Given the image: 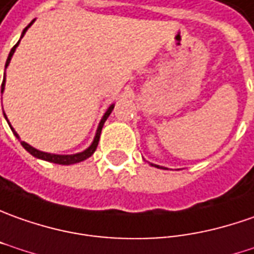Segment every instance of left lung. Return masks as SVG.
<instances>
[{
    "label": "left lung",
    "instance_id": "1",
    "mask_svg": "<svg viewBox=\"0 0 254 254\" xmlns=\"http://www.w3.org/2000/svg\"><path fill=\"white\" fill-rule=\"evenodd\" d=\"M152 166H156V168H161V169H165V168H162V166H158V165H152Z\"/></svg>",
    "mask_w": 254,
    "mask_h": 254
}]
</instances>
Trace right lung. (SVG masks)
I'll use <instances>...</instances> for the list:
<instances>
[{
	"instance_id": "add662e5",
	"label": "right lung",
	"mask_w": 254,
	"mask_h": 254,
	"mask_svg": "<svg viewBox=\"0 0 254 254\" xmlns=\"http://www.w3.org/2000/svg\"><path fill=\"white\" fill-rule=\"evenodd\" d=\"M35 22V19L32 20L30 23H29L26 28L23 29V32H22V36H20V39L23 37V35L26 33V30H28V28H30V25ZM20 42V40H19ZM19 42L15 44L13 47L11 49V52H9V56H8V60H6V63H5V68L9 65V61H11L12 56H13V53H15V49L18 47V44H19ZM4 88H5V76H4V81H2V85H1V92H4ZM113 107H115V105H112V106L109 107L106 110V113H105V116L102 117V120H100L99 123V127H98V130H96V135H95V138H93V142H92L91 145H89V148H86L85 151H82V152H79V154H74V155H56V154H49V152H43V151H39V149H36V148H33L32 145H29L28 142H25V141H20V144H22V147L25 148L26 151H28L29 154L33 155L35 158H39V159H43V161H47V162H53V163H59V165H72V163H78V162H82V161H85L86 158H89L95 151H96V147H98V142H99V138H100V132H102V127H103V124H105V122L107 120V117L110 116V113H112V110H113ZM5 116V115H4ZM5 119H6V116H5ZM6 122H8V119H6ZM8 124H9V122H8ZM9 127H11V124H9ZM11 130L13 131V134L16 135V138L19 139V135L16 134V131L13 130L11 127Z\"/></svg>"
}]
</instances>
